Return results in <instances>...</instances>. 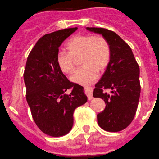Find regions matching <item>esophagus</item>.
Listing matches in <instances>:
<instances>
[{"label": "esophagus", "instance_id": "1", "mask_svg": "<svg viewBox=\"0 0 159 159\" xmlns=\"http://www.w3.org/2000/svg\"><path fill=\"white\" fill-rule=\"evenodd\" d=\"M84 91H85V94L88 96V99L92 100L93 98L92 96V92H93V89L92 87H84Z\"/></svg>", "mask_w": 159, "mask_h": 159}]
</instances>
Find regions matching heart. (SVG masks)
I'll return each instance as SVG.
<instances>
[{
	"instance_id": "b5f03b06",
	"label": "heart",
	"mask_w": 159,
	"mask_h": 159,
	"mask_svg": "<svg viewBox=\"0 0 159 159\" xmlns=\"http://www.w3.org/2000/svg\"><path fill=\"white\" fill-rule=\"evenodd\" d=\"M65 47L68 53L59 52L56 57L57 64L64 74H71L75 69L76 60L81 57L83 67L70 78L77 84L92 83L98 77V69L104 70L110 62V45L102 36L76 35L66 43Z\"/></svg>"
}]
</instances>
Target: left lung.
<instances>
[{"label": "left lung", "instance_id": "left-lung-1", "mask_svg": "<svg viewBox=\"0 0 159 159\" xmlns=\"http://www.w3.org/2000/svg\"><path fill=\"white\" fill-rule=\"evenodd\" d=\"M86 29L101 34L111 47L110 62L101 79L95 84V98H101L106 108L97 115L99 127L109 132H118L134 120L141 94L140 68L131 48L116 32L102 28ZM111 89L110 95L103 92Z\"/></svg>", "mask_w": 159, "mask_h": 159}]
</instances>
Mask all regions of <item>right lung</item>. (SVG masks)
Segmentation results:
<instances>
[{
    "mask_svg": "<svg viewBox=\"0 0 159 159\" xmlns=\"http://www.w3.org/2000/svg\"><path fill=\"white\" fill-rule=\"evenodd\" d=\"M78 28L61 29L41 37L26 61L24 81L26 100L32 118L41 131L61 137L71 130L74 111L87 102L84 88L70 82L56 62L60 46ZM71 88L67 95L65 92Z\"/></svg>",
    "mask_w": 159,
    "mask_h": 159,
    "instance_id": "add662e5",
    "label": "right lung"
}]
</instances>
